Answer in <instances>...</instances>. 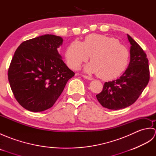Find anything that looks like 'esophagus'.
Instances as JSON below:
<instances>
[{
  "label": "esophagus",
  "mask_w": 156,
  "mask_h": 156,
  "mask_svg": "<svg viewBox=\"0 0 156 156\" xmlns=\"http://www.w3.org/2000/svg\"><path fill=\"white\" fill-rule=\"evenodd\" d=\"M82 76H83V77H84V78L87 79V80H93V78H91V77H90V76H86V75H83Z\"/></svg>",
  "instance_id": "1"
}]
</instances>
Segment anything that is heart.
<instances>
[{"instance_id":"obj_1","label":"heart","mask_w":156,"mask_h":156,"mask_svg":"<svg viewBox=\"0 0 156 156\" xmlns=\"http://www.w3.org/2000/svg\"><path fill=\"white\" fill-rule=\"evenodd\" d=\"M90 56L91 62L85 66L88 74H98L104 80L117 78L127 68L129 51L117 39L92 34L84 41L72 42L65 52V58L69 68L77 69Z\"/></svg>"}]
</instances>
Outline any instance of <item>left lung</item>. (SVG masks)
Here are the masks:
<instances>
[{
    "instance_id": "1",
    "label": "left lung",
    "mask_w": 156,
    "mask_h": 156,
    "mask_svg": "<svg viewBox=\"0 0 156 156\" xmlns=\"http://www.w3.org/2000/svg\"><path fill=\"white\" fill-rule=\"evenodd\" d=\"M130 43V62L120 78L105 82L103 89L96 95L101 105L111 110L125 108L133 104L150 80L148 59L137 43L127 34Z\"/></svg>"
}]
</instances>
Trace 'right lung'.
<instances>
[{"mask_svg": "<svg viewBox=\"0 0 156 156\" xmlns=\"http://www.w3.org/2000/svg\"><path fill=\"white\" fill-rule=\"evenodd\" d=\"M62 44L61 37L47 34L23 42L15 51L9 82L16 100L27 110L51 108L74 76L58 51Z\"/></svg>", "mask_w": 156, "mask_h": 156, "instance_id": "right-lung-1", "label": "right lung"}]
</instances>
